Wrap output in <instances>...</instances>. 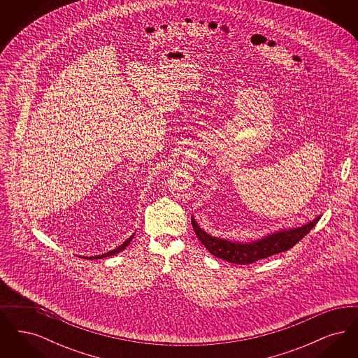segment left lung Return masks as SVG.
Returning <instances> with one entry per match:
<instances>
[{
  "mask_svg": "<svg viewBox=\"0 0 358 358\" xmlns=\"http://www.w3.org/2000/svg\"><path fill=\"white\" fill-rule=\"evenodd\" d=\"M320 219L321 216L315 217L313 222H307L302 227L292 228V229H283L251 243H236L225 238L210 236L209 234L205 232L204 229L199 227V224L194 222L193 217H192V225L199 240L204 244L205 248L212 255L235 264H251L256 260L289 251V248H292L299 240L306 236L307 234L315 227V224Z\"/></svg>",
  "mask_w": 358,
  "mask_h": 358,
  "instance_id": "obj_1",
  "label": "left lung"
}]
</instances>
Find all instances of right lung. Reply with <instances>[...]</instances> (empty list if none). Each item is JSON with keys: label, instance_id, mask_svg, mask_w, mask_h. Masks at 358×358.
Listing matches in <instances>:
<instances>
[{"label": "right lung", "instance_id": "right-lung-1", "mask_svg": "<svg viewBox=\"0 0 358 358\" xmlns=\"http://www.w3.org/2000/svg\"><path fill=\"white\" fill-rule=\"evenodd\" d=\"M133 238H134V235L133 236H130V238H127L122 245H120L118 248H115V250H113V251H110V252H106V254H103V255H98V256H91V257H87V259H102V257H108V256H113L115 255V254H118V252H120V251H123L129 244H130V241L133 240Z\"/></svg>", "mask_w": 358, "mask_h": 358}]
</instances>
